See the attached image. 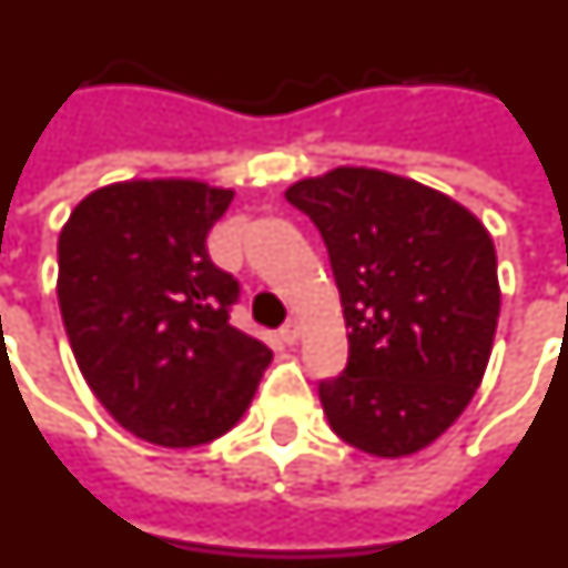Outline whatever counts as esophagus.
Segmentation results:
<instances>
[{
    "label": "esophagus",
    "mask_w": 568,
    "mask_h": 568,
    "mask_svg": "<svg viewBox=\"0 0 568 568\" xmlns=\"http://www.w3.org/2000/svg\"><path fill=\"white\" fill-rule=\"evenodd\" d=\"M297 337H300L297 321H288L283 328H280V341L288 343V346H294V343H297Z\"/></svg>",
    "instance_id": "34e87169"
}]
</instances>
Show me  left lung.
<instances>
[{
    "label": "left lung",
    "instance_id": "left-lung-1",
    "mask_svg": "<svg viewBox=\"0 0 568 568\" xmlns=\"http://www.w3.org/2000/svg\"><path fill=\"white\" fill-rule=\"evenodd\" d=\"M285 199L326 242L349 361L323 378V413L364 454L409 456L462 416L499 317L497 254L479 219L402 175L337 166Z\"/></svg>",
    "mask_w": 568,
    "mask_h": 568
}]
</instances>
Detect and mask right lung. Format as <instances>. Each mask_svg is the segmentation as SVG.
<instances>
[{"label":"right lung","mask_w":568,"mask_h":568,"mask_svg":"<svg viewBox=\"0 0 568 568\" xmlns=\"http://www.w3.org/2000/svg\"><path fill=\"white\" fill-rule=\"evenodd\" d=\"M233 190L123 181L74 207L57 242V297L85 384L161 447L207 445L240 422L271 349L231 323L240 280L207 254Z\"/></svg>","instance_id":"add662e5"}]
</instances>
